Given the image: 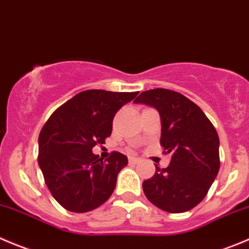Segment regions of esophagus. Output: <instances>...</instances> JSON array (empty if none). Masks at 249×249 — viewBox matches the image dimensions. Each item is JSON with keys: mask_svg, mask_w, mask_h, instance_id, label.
Wrapping results in <instances>:
<instances>
[{"mask_svg": "<svg viewBox=\"0 0 249 249\" xmlns=\"http://www.w3.org/2000/svg\"><path fill=\"white\" fill-rule=\"evenodd\" d=\"M140 161V158L137 157H129V163L130 164H137Z\"/></svg>", "mask_w": 249, "mask_h": 249, "instance_id": "obj_1", "label": "esophagus"}]
</instances>
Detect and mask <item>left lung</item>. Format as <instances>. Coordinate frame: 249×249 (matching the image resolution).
Listing matches in <instances>:
<instances>
[{
    "label": "left lung",
    "mask_w": 249,
    "mask_h": 249,
    "mask_svg": "<svg viewBox=\"0 0 249 249\" xmlns=\"http://www.w3.org/2000/svg\"><path fill=\"white\" fill-rule=\"evenodd\" d=\"M134 103L157 109L160 144L171 153L168 168L156 165V174L143 181L144 195L168 213L190 211L206 197L218 175L220 142L215 127L198 106L175 91H144Z\"/></svg>",
    "instance_id": "left-lung-1"
}]
</instances>
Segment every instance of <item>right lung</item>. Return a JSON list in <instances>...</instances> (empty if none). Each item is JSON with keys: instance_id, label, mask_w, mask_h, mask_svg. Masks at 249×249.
Segmentation results:
<instances>
[{"instance_id": "right-lung-1", "label": "right lung", "mask_w": 249, "mask_h": 249, "mask_svg": "<svg viewBox=\"0 0 249 249\" xmlns=\"http://www.w3.org/2000/svg\"><path fill=\"white\" fill-rule=\"evenodd\" d=\"M139 92L88 90L53 112L38 135V165L48 190L67 211L86 213L105 203L127 157L103 160L92 152L110 136L113 118Z\"/></svg>"}]
</instances>
